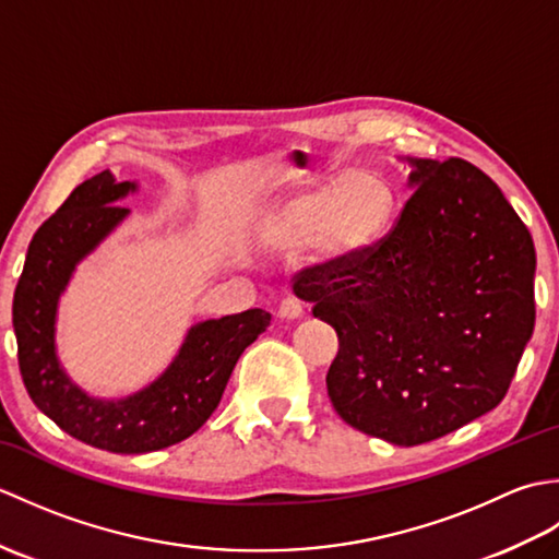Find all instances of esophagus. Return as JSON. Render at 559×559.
<instances>
[{
    "label": "esophagus",
    "instance_id": "1",
    "mask_svg": "<svg viewBox=\"0 0 559 559\" xmlns=\"http://www.w3.org/2000/svg\"><path fill=\"white\" fill-rule=\"evenodd\" d=\"M278 314L283 319H298V317L305 314V302L300 298H295V295H288V298L281 300Z\"/></svg>",
    "mask_w": 559,
    "mask_h": 559
}]
</instances>
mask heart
I'll list each match as a JSON object with an SVG mask.
<instances>
[{
    "mask_svg": "<svg viewBox=\"0 0 559 559\" xmlns=\"http://www.w3.org/2000/svg\"><path fill=\"white\" fill-rule=\"evenodd\" d=\"M391 209L394 194L382 177L348 170L283 201L271 213L264 237L278 254H300L310 247L322 259L350 257L382 235Z\"/></svg>",
    "mask_w": 559,
    "mask_h": 559,
    "instance_id": "obj_1",
    "label": "heart"
}]
</instances>
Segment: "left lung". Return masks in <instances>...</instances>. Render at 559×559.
<instances>
[{
    "instance_id": "left-lung-1",
    "label": "left lung",
    "mask_w": 559,
    "mask_h": 559,
    "mask_svg": "<svg viewBox=\"0 0 559 559\" xmlns=\"http://www.w3.org/2000/svg\"><path fill=\"white\" fill-rule=\"evenodd\" d=\"M413 165L384 237L293 276L338 334L326 372L336 413L399 447L492 411L536 324V249L500 187L461 158Z\"/></svg>"
}]
</instances>
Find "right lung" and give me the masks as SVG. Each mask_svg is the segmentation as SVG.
<instances>
[{
  "instance_id": "right-lung-1",
  "label": "right lung",
  "mask_w": 559,
  "mask_h": 559,
  "mask_svg": "<svg viewBox=\"0 0 559 559\" xmlns=\"http://www.w3.org/2000/svg\"><path fill=\"white\" fill-rule=\"evenodd\" d=\"M132 182L103 170L81 182L28 245L14 290L19 370L47 418L71 437L112 454H146L182 442L216 411L242 350L264 334L271 314L247 310L197 324L175 362L148 389L124 401H96L69 382L55 355V310L76 261L86 257L127 209L115 204Z\"/></svg>"
}]
</instances>
